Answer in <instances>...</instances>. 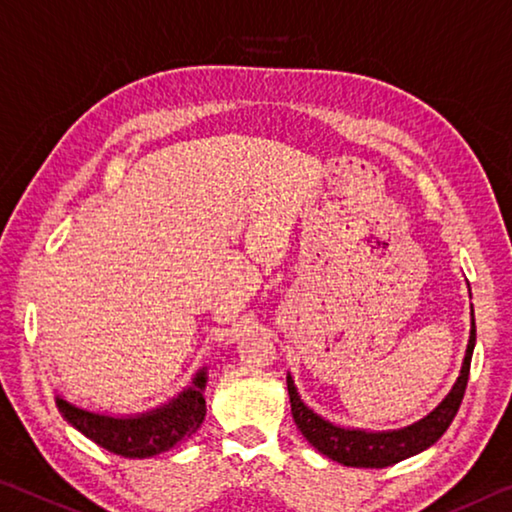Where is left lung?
I'll list each match as a JSON object with an SVG mask.
<instances>
[{"mask_svg":"<svg viewBox=\"0 0 512 512\" xmlns=\"http://www.w3.org/2000/svg\"><path fill=\"white\" fill-rule=\"evenodd\" d=\"M476 344V323H474V307H472V330H469V342L462 367L456 383L444 396L442 403L435 410L428 412L424 419L415 424L394 428V431H367V428H346L337 426L326 417L316 412L300 399L298 387L287 373V389L291 415L298 426V431L310 442L316 451L328 456L330 460L339 462L346 467H367V469H383L396 465L410 456L426 451L444 435L446 428L456 417V412L465 396V387L469 380V364H472V353Z\"/></svg>","mask_w":512,"mask_h":512,"instance_id":"1","label":"left lung"}]
</instances>
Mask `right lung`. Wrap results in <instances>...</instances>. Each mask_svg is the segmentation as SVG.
I'll return each mask as SVG.
<instances>
[{
    "label": "right lung",
    "mask_w": 512,
    "mask_h": 512,
    "mask_svg": "<svg viewBox=\"0 0 512 512\" xmlns=\"http://www.w3.org/2000/svg\"><path fill=\"white\" fill-rule=\"evenodd\" d=\"M207 367L196 371L173 399L136 415H107L75 405L56 394V408L72 428L102 449L123 458H152L175 449L198 431L207 415Z\"/></svg>",
    "instance_id": "obj_1"
}]
</instances>
